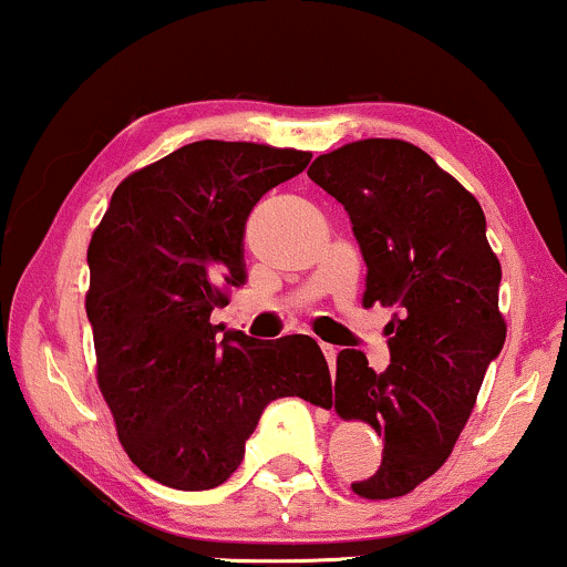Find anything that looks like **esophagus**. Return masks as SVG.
Instances as JSON below:
<instances>
[{
  "label": "esophagus",
  "instance_id": "1",
  "mask_svg": "<svg viewBox=\"0 0 567 567\" xmlns=\"http://www.w3.org/2000/svg\"><path fill=\"white\" fill-rule=\"evenodd\" d=\"M320 349H322L324 360H328V365H330V368H336V357H338V349L333 347V343H320Z\"/></svg>",
  "mask_w": 567,
  "mask_h": 567
}]
</instances>
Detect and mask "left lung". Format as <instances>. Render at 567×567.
Listing matches in <instances>:
<instances>
[{
	"label": "left lung",
	"instance_id": "1",
	"mask_svg": "<svg viewBox=\"0 0 567 567\" xmlns=\"http://www.w3.org/2000/svg\"><path fill=\"white\" fill-rule=\"evenodd\" d=\"M309 178L349 213L368 264L362 303L400 309L383 373L357 349L336 360V413L383 437L379 472L351 491L405 496L453 453L504 347L501 264L480 202L413 143H347L311 162Z\"/></svg>",
	"mask_w": 567,
	"mask_h": 567
}]
</instances>
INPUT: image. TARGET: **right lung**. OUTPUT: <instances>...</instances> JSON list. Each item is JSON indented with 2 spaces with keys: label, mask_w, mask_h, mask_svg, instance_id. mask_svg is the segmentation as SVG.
<instances>
[{
  "label": "right lung",
  "mask_w": 567,
  "mask_h": 567,
  "mask_svg": "<svg viewBox=\"0 0 567 567\" xmlns=\"http://www.w3.org/2000/svg\"><path fill=\"white\" fill-rule=\"evenodd\" d=\"M309 159L264 143H188L127 175L93 231L84 309L97 389L130 461L162 485L226 483L271 400H328L315 338L258 341L210 324L245 282L247 216Z\"/></svg>",
  "instance_id": "add662e5"
}]
</instances>
